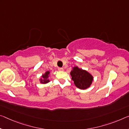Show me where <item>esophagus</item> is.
<instances>
[{"instance_id":"obj_1","label":"esophagus","mask_w":129,"mask_h":129,"mask_svg":"<svg viewBox=\"0 0 129 129\" xmlns=\"http://www.w3.org/2000/svg\"><path fill=\"white\" fill-rule=\"evenodd\" d=\"M58 70L59 71H62L63 70H64V69H63L62 68H58Z\"/></svg>"}]
</instances>
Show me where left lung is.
Returning <instances> with one entry per match:
<instances>
[{
  "label": "left lung",
  "mask_w": 129,
  "mask_h": 129,
  "mask_svg": "<svg viewBox=\"0 0 129 129\" xmlns=\"http://www.w3.org/2000/svg\"><path fill=\"white\" fill-rule=\"evenodd\" d=\"M70 75L75 86L83 90L88 88L93 82V76L87 71L80 68L77 66L72 69Z\"/></svg>",
  "instance_id": "left-lung-1"
}]
</instances>
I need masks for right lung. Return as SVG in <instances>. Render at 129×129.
<instances>
[{
  "label": "right lung",
  "instance_id": "1",
  "mask_svg": "<svg viewBox=\"0 0 129 129\" xmlns=\"http://www.w3.org/2000/svg\"><path fill=\"white\" fill-rule=\"evenodd\" d=\"M50 76V71H47L45 72L44 74H43L41 77L39 79L40 80V82L42 84H46L48 83L49 82H50V80L49 79V77Z\"/></svg>",
  "mask_w": 129,
  "mask_h": 129
}]
</instances>
